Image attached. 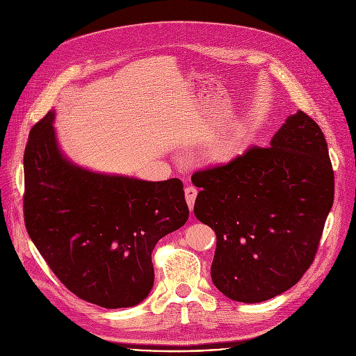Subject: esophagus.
<instances>
[{"label":"esophagus","mask_w":356,"mask_h":356,"mask_svg":"<svg viewBox=\"0 0 356 356\" xmlns=\"http://www.w3.org/2000/svg\"><path fill=\"white\" fill-rule=\"evenodd\" d=\"M184 196H186V202L189 204V209L193 211V204H195V199L197 196V191L193 186H188V188L184 189Z\"/></svg>","instance_id":"obj_1"}]
</instances>
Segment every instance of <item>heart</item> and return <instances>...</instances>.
I'll list each match as a JSON object with an SVG mask.
<instances>
[{
	"label": "heart",
	"instance_id": "obj_1",
	"mask_svg": "<svg viewBox=\"0 0 356 356\" xmlns=\"http://www.w3.org/2000/svg\"><path fill=\"white\" fill-rule=\"evenodd\" d=\"M241 153H242V140L238 137L220 140L212 148L213 160L220 164H228L234 161Z\"/></svg>",
	"mask_w": 356,
	"mask_h": 356
}]
</instances>
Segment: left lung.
I'll use <instances>...</instances> for the list:
<instances>
[{
	"mask_svg": "<svg viewBox=\"0 0 356 356\" xmlns=\"http://www.w3.org/2000/svg\"><path fill=\"white\" fill-rule=\"evenodd\" d=\"M195 216L216 234L215 287L242 303L291 289L307 271L333 204L334 179L321 127L289 115L268 148L197 172Z\"/></svg>",
	"mask_w": 356,
	"mask_h": 356,
	"instance_id": "8db88e82",
	"label": "left lung"
}]
</instances>
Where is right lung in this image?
I'll return each instance as SVG.
<instances>
[{
  "instance_id": "1",
  "label": "right lung",
  "mask_w": 356,
  "mask_h": 356,
  "mask_svg": "<svg viewBox=\"0 0 356 356\" xmlns=\"http://www.w3.org/2000/svg\"><path fill=\"white\" fill-rule=\"evenodd\" d=\"M54 111L30 131L24 153L27 232L60 282L105 309L133 307L154 284L152 252L189 218L179 179L147 181L73 163Z\"/></svg>"
}]
</instances>
